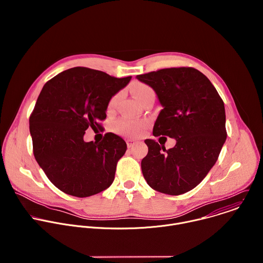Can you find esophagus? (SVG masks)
<instances>
[{
    "label": "esophagus",
    "mask_w": 263,
    "mask_h": 263,
    "mask_svg": "<svg viewBox=\"0 0 263 263\" xmlns=\"http://www.w3.org/2000/svg\"><path fill=\"white\" fill-rule=\"evenodd\" d=\"M126 142H127V145H128V147L130 148V147H132L135 143H136V141L135 140H133V139H127L126 140Z\"/></svg>",
    "instance_id": "34e87169"
}]
</instances>
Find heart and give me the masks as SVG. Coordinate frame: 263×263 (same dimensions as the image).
Instances as JSON below:
<instances>
[{
  "mask_svg": "<svg viewBox=\"0 0 263 263\" xmlns=\"http://www.w3.org/2000/svg\"><path fill=\"white\" fill-rule=\"evenodd\" d=\"M131 90L133 96L139 103H141L147 96L154 93L151 87L141 82H134L131 86ZM118 98H119L118 95H116L110 99L108 104L109 109H112L116 106ZM147 124H148L147 121H144V120H132L128 118H121L114 123V125H112V129L115 130V132L121 135L131 137V138H136L143 134V132L147 127Z\"/></svg>",
  "mask_w": 263,
  "mask_h": 263,
  "instance_id": "heart-1",
  "label": "heart"
}]
</instances>
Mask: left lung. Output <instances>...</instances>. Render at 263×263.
<instances>
[{
  "mask_svg": "<svg viewBox=\"0 0 263 263\" xmlns=\"http://www.w3.org/2000/svg\"><path fill=\"white\" fill-rule=\"evenodd\" d=\"M136 78L155 90L163 107L153 135L177 141L165 149L145 139L148 152L141 160L142 175L159 193L178 196L190 192L215 164L226 141L223 102L209 79L194 67L162 68Z\"/></svg>",
  "mask_w": 263,
  "mask_h": 263,
  "instance_id": "1",
  "label": "left lung"
}]
</instances>
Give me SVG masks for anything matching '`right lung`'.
<instances>
[{"mask_svg": "<svg viewBox=\"0 0 263 263\" xmlns=\"http://www.w3.org/2000/svg\"><path fill=\"white\" fill-rule=\"evenodd\" d=\"M131 78L78 66L44 85L29 119L33 154L61 192L86 198L114 182L127 149L125 140L114 133H106L101 142H86L83 137L89 127L102 128L110 99Z\"/></svg>", "mask_w": 263, "mask_h": 263, "instance_id": "1", "label": "right lung"}]
</instances>
